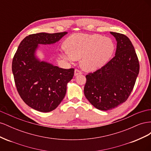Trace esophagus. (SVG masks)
Segmentation results:
<instances>
[{
  "label": "esophagus",
  "instance_id": "34e87169",
  "mask_svg": "<svg viewBox=\"0 0 151 151\" xmlns=\"http://www.w3.org/2000/svg\"><path fill=\"white\" fill-rule=\"evenodd\" d=\"M82 74V72L81 70H78V69H76L75 71H74V76H78V75H80Z\"/></svg>",
  "mask_w": 151,
  "mask_h": 151
}]
</instances>
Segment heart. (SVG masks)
<instances>
[{
  "label": "heart",
  "mask_w": 151,
  "mask_h": 151,
  "mask_svg": "<svg viewBox=\"0 0 151 151\" xmlns=\"http://www.w3.org/2000/svg\"><path fill=\"white\" fill-rule=\"evenodd\" d=\"M67 50L63 56L68 60L81 59L84 70L94 71L108 63L115 51V43L109 38L99 35L74 34L66 41Z\"/></svg>",
  "instance_id": "b5f03b06"
}]
</instances>
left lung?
Here are the masks:
<instances>
[{"instance_id": "obj_1", "label": "left lung", "mask_w": 151, "mask_h": 151, "mask_svg": "<svg viewBox=\"0 0 151 151\" xmlns=\"http://www.w3.org/2000/svg\"><path fill=\"white\" fill-rule=\"evenodd\" d=\"M117 45L115 56L106 65L86 75L84 92L91 104L107 111L127 101L139 72L135 50L127 36L110 32Z\"/></svg>"}]
</instances>
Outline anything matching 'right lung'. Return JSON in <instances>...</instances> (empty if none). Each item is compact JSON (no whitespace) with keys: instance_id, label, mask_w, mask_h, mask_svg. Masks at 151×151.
Wrapping results in <instances>:
<instances>
[{"instance_id":"1","label":"right lung","mask_w":151,"mask_h":151,"mask_svg":"<svg viewBox=\"0 0 151 151\" xmlns=\"http://www.w3.org/2000/svg\"><path fill=\"white\" fill-rule=\"evenodd\" d=\"M67 33L29 35L22 40L14 56L12 70L17 91L24 102L35 110L50 112L55 109L74 76V68H59L35 56L38 45L55 43Z\"/></svg>"}]
</instances>
